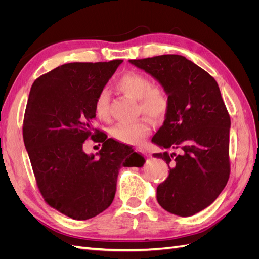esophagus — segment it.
<instances>
[{
  "label": "esophagus",
  "mask_w": 259,
  "mask_h": 259,
  "mask_svg": "<svg viewBox=\"0 0 259 259\" xmlns=\"http://www.w3.org/2000/svg\"><path fill=\"white\" fill-rule=\"evenodd\" d=\"M139 151L142 152L144 155H146V156H150V153H149L146 149H139Z\"/></svg>",
  "instance_id": "1"
}]
</instances>
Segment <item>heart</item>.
<instances>
[{
    "instance_id": "b5f03b06",
    "label": "heart",
    "mask_w": 259,
    "mask_h": 259,
    "mask_svg": "<svg viewBox=\"0 0 259 259\" xmlns=\"http://www.w3.org/2000/svg\"><path fill=\"white\" fill-rule=\"evenodd\" d=\"M115 88L124 95L139 101L142 111L153 117H162L168 108L166 94L161 89L154 88L147 76L128 72L122 75L115 83ZM94 112L101 121H108L110 117V97L103 91L94 103ZM150 133V124L146 120H137L130 123H119L112 128V136L120 143L127 145H139Z\"/></svg>"
}]
</instances>
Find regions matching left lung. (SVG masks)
<instances>
[{"label": "left lung", "instance_id": "8db88e82", "mask_svg": "<svg viewBox=\"0 0 259 259\" xmlns=\"http://www.w3.org/2000/svg\"><path fill=\"white\" fill-rule=\"evenodd\" d=\"M158 81L168 99L165 120L151 142L180 153H154L169 175L156 188L168 213L187 217L213 203L230 174V116L218 84L205 70L180 55L130 60Z\"/></svg>", "mask_w": 259, "mask_h": 259}]
</instances>
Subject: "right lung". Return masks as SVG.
<instances>
[{"instance_id": "1", "label": "right lung", "mask_w": 259, "mask_h": 259, "mask_svg": "<svg viewBox=\"0 0 259 259\" xmlns=\"http://www.w3.org/2000/svg\"><path fill=\"white\" fill-rule=\"evenodd\" d=\"M121 59L71 62L41 75L31 86L23 117V143L45 202L64 215L86 221L111 205L122 166L144 165L136 152L92 127L94 103ZM88 138L103 146L83 151Z\"/></svg>"}]
</instances>
